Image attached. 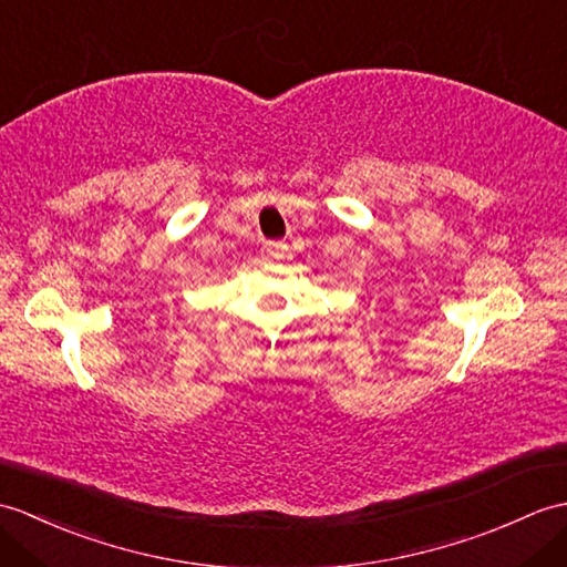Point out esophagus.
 <instances>
[{
	"label": "esophagus",
	"instance_id": "34e87169",
	"mask_svg": "<svg viewBox=\"0 0 567 567\" xmlns=\"http://www.w3.org/2000/svg\"><path fill=\"white\" fill-rule=\"evenodd\" d=\"M262 254H266L268 258H285L287 244L285 241H268L266 246H262Z\"/></svg>",
	"mask_w": 567,
	"mask_h": 567
}]
</instances>
